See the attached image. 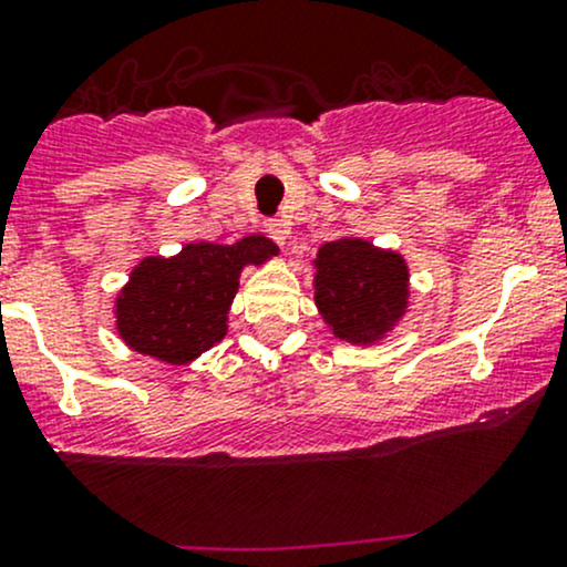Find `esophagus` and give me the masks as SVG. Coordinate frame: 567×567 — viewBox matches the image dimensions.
Returning <instances> with one entry per match:
<instances>
[{
  "label": "esophagus",
  "mask_w": 567,
  "mask_h": 567,
  "mask_svg": "<svg viewBox=\"0 0 567 567\" xmlns=\"http://www.w3.org/2000/svg\"><path fill=\"white\" fill-rule=\"evenodd\" d=\"M265 233L278 243V246H286V237H289V224L281 221V218H272V221H265Z\"/></svg>",
  "instance_id": "1"
}]
</instances>
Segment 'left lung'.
<instances>
[{"label":"left lung","mask_w":567,"mask_h":567,"mask_svg":"<svg viewBox=\"0 0 567 567\" xmlns=\"http://www.w3.org/2000/svg\"><path fill=\"white\" fill-rule=\"evenodd\" d=\"M313 265V302L332 338L357 349L379 346L411 306V270L394 248L343 235L321 243Z\"/></svg>","instance_id":"left-lung-1"}]
</instances>
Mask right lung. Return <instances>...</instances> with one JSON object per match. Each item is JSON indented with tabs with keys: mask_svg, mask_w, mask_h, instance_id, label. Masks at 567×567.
Listing matches in <instances>:
<instances>
[{
	"mask_svg": "<svg viewBox=\"0 0 567 567\" xmlns=\"http://www.w3.org/2000/svg\"><path fill=\"white\" fill-rule=\"evenodd\" d=\"M278 257L270 237L254 233L233 246L194 240L173 257H143L113 300L118 338L164 364H192L221 343L246 267Z\"/></svg>",
	"mask_w": 567,
	"mask_h": 567,
	"instance_id": "right-lung-1",
	"label": "right lung"
}]
</instances>
